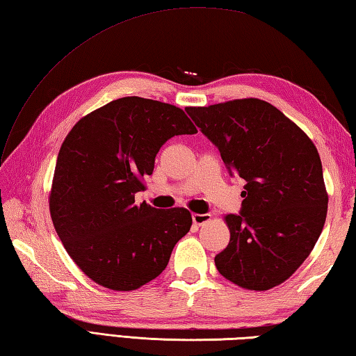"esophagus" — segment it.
I'll return each mask as SVG.
<instances>
[{
    "label": "esophagus",
    "mask_w": 356,
    "mask_h": 356,
    "mask_svg": "<svg viewBox=\"0 0 356 356\" xmlns=\"http://www.w3.org/2000/svg\"><path fill=\"white\" fill-rule=\"evenodd\" d=\"M211 218V216L209 214H193V223L194 225H197V226H202V225H205L208 220Z\"/></svg>",
    "instance_id": "esophagus-1"
}]
</instances>
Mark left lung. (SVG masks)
Here are the masks:
<instances>
[{
    "mask_svg": "<svg viewBox=\"0 0 356 356\" xmlns=\"http://www.w3.org/2000/svg\"><path fill=\"white\" fill-rule=\"evenodd\" d=\"M185 110L228 171L246 180L240 214L225 216L231 238L216 255L217 270L249 291L282 284L312 252L326 222L318 149L297 124L257 97Z\"/></svg>",
    "mask_w": 356,
    "mask_h": 356,
    "instance_id": "8db88e82",
    "label": "left lung"
}]
</instances>
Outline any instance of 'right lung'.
Returning a JSON list of instances; mask_svg holds the SVG:
<instances>
[{"label":"right lung","instance_id":"right-lung-1","mask_svg":"<svg viewBox=\"0 0 356 356\" xmlns=\"http://www.w3.org/2000/svg\"><path fill=\"white\" fill-rule=\"evenodd\" d=\"M197 133L171 104L127 96L79 119L59 149L49 195L53 226L84 274L111 291H134L162 274L190 231L185 208L134 202L172 136Z\"/></svg>","mask_w":356,"mask_h":356}]
</instances>
